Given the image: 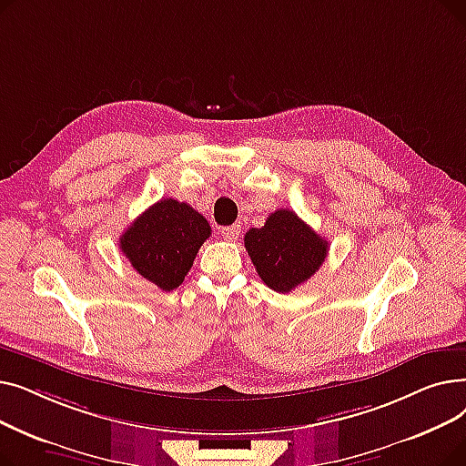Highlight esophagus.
<instances>
[{
  "mask_svg": "<svg viewBox=\"0 0 466 466\" xmlns=\"http://www.w3.org/2000/svg\"><path fill=\"white\" fill-rule=\"evenodd\" d=\"M220 236H223L227 241H236L239 238V225L223 227V228H220Z\"/></svg>",
  "mask_w": 466,
  "mask_h": 466,
  "instance_id": "1",
  "label": "esophagus"
}]
</instances>
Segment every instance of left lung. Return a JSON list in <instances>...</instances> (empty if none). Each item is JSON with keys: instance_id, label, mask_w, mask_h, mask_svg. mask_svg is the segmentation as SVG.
Here are the masks:
<instances>
[{"instance_id": "obj_1", "label": "left lung", "mask_w": 466, "mask_h": 466, "mask_svg": "<svg viewBox=\"0 0 466 466\" xmlns=\"http://www.w3.org/2000/svg\"><path fill=\"white\" fill-rule=\"evenodd\" d=\"M243 243L257 274L276 292H290L308 281L329 253V241L290 209L268 215L264 227L251 228Z\"/></svg>"}]
</instances>
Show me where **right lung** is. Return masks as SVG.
Returning <instances> with one entry per match:
<instances>
[{"label":"right lung","mask_w":466,"mask_h":466,"mask_svg":"<svg viewBox=\"0 0 466 466\" xmlns=\"http://www.w3.org/2000/svg\"><path fill=\"white\" fill-rule=\"evenodd\" d=\"M211 227L185 202L164 198L145 209L122 232L118 248L134 270L162 290L177 289Z\"/></svg>","instance_id":"obj_1"}]
</instances>
